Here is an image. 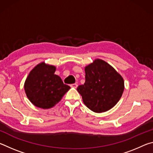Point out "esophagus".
Here are the masks:
<instances>
[{"instance_id":"34e87169","label":"esophagus","mask_w":153,"mask_h":153,"mask_svg":"<svg viewBox=\"0 0 153 153\" xmlns=\"http://www.w3.org/2000/svg\"><path fill=\"white\" fill-rule=\"evenodd\" d=\"M70 86L71 88H76L77 87V84H72L70 85Z\"/></svg>"}]
</instances>
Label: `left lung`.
<instances>
[{
    "instance_id": "obj_1",
    "label": "left lung",
    "mask_w": 153,
    "mask_h": 153,
    "mask_svg": "<svg viewBox=\"0 0 153 153\" xmlns=\"http://www.w3.org/2000/svg\"><path fill=\"white\" fill-rule=\"evenodd\" d=\"M85 83L77 88L84 105L95 113L105 112L112 108L123 94L122 76L100 59L85 67Z\"/></svg>"
}]
</instances>
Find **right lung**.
<instances>
[{"instance_id": "add662e5", "label": "right lung", "mask_w": 153, "mask_h": 153, "mask_svg": "<svg viewBox=\"0 0 153 153\" xmlns=\"http://www.w3.org/2000/svg\"><path fill=\"white\" fill-rule=\"evenodd\" d=\"M56 67L42 62L31 70L24 83V90L30 101L43 109L53 107L60 101L70 86L64 84L55 74Z\"/></svg>"}]
</instances>
